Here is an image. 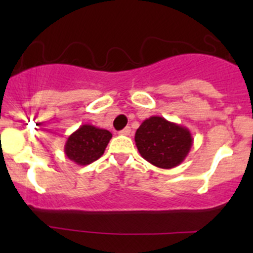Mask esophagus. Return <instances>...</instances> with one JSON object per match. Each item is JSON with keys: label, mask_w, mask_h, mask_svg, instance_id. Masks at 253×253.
<instances>
[{"label": "esophagus", "mask_w": 253, "mask_h": 253, "mask_svg": "<svg viewBox=\"0 0 253 253\" xmlns=\"http://www.w3.org/2000/svg\"><path fill=\"white\" fill-rule=\"evenodd\" d=\"M130 131H131L130 126H126V128H124L122 131H120V134H123V135H130Z\"/></svg>", "instance_id": "34e87169"}]
</instances>
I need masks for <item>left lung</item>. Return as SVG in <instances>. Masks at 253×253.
<instances>
[{
  "mask_svg": "<svg viewBox=\"0 0 253 253\" xmlns=\"http://www.w3.org/2000/svg\"><path fill=\"white\" fill-rule=\"evenodd\" d=\"M134 140L144 160L166 169L182 163L194 142L189 129L162 116H151L144 120L135 131Z\"/></svg>",
  "mask_w": 253,
  "mask_h": 253,
  "instance_id": "left-lung-1",
  "label": "left lung"
}]
</instances>
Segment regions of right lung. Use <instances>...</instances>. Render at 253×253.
Wrapping results in <instances>:
<instances>
[{
  "instance_id": "add662e5",
  "label": "right lung",
  "mask_w": 253,
  "mask_h": 253,
  "mask_svg": "<svg viewBox=\"0 0 253 253\" xmlns=\"http://www.w3.org/2000/svg\"><path fill=\"white\" fill-rule=\"evenodd\" d=\"M111 137L113 134L106 129L84 124L67 138L64 153L78 166H86L101 157Z\"/></svg>"
}]
</instances>
